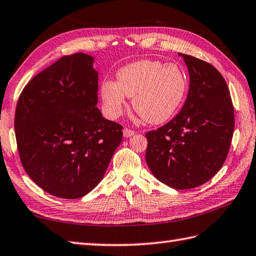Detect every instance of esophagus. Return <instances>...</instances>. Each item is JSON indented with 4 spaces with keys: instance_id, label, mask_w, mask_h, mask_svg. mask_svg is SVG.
Returning <instances> with one entry per match:
<instances>
[{
    "instance_id": "esophagus-1",
    "label": "esophagus",
    "mask_w": 256,
    "mask_h": 256,
    "mask_svg": "<svg viewBox=\"0 0 256 256\" xmlns=\"http://www.w3.org/2000/svg\"><path fill=\"white\" fill-rule=\"evenodd\" d=\"M123 135H124V138H131L132 135H134V131H132V130H130V128H124Z\"/></svg>"
}]
</instances>
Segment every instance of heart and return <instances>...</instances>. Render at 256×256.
<instances>
[{"instance_id":"1","label":"heart","mask_w":256,"mask_h":256,"mask_svg":"<svg viewBox=\"0 0 256 256\" xmlns=\"http://www.w3.org/2000/svg\"><path fill=\"white\" fill-rule=\"evenodd\" d=\"M188 86L186 75L178 64L140 60L120 70L116 82H104L101 96L110 118H118L126 108V98H133V108L145 121L162 124L178 112Z\"/></svg>"}]
</instances>
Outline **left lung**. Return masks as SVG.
I'll list each match as a JSON object with an SVG mask.
<instances>
[{
	"mask_svg": "<svg viewBox=\"0 0 256 256\" xmlns=\"http://www.w3.org/2000/svg\"><path fill=\"white\" fill-rule=\"evenodd\" d=\"M188 66L190 88L176 116L145 134V160L160 182L175 190L200 186L226 160L234 131V108L226 82L216 68L178 53Z\"/></svg>",
	"mask_w": 256,
	"mask_h": 256,
	"instance_id": "8db88e82",
	"label": "left lung"
}]
</instances>
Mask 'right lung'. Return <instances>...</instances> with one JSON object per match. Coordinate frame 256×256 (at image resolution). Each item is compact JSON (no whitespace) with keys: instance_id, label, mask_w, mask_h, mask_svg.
Returning a JSON list of instances; mask_svg holds the SVG:
<instances>
[{"instance_id":"add662e5","label":"right lung","mask_w":256,"mask_h":256,"mask_svg":"<svg viewBox=\"0 0 256 256\" xmlns=\"http://www.w3.org/2000/svg\"><path fill=\"white\" fill-rule=\"evenodd\" d=\"M85 53L63 56L24 88L15 136L25 172L45 192L74 200L102 181L122 126L96 108L98 72Z\"/></svg>"}]
</instances>
